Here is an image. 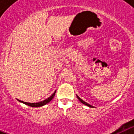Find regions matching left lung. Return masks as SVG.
<instances>
[{"label":"left lung","mask_w":134,"mask_h":134,"mask_svg":"<svg viewBox=\"0 0 134 134\" xmlns=\"http://www.w3.org/2000/svg\"><path fill=\"white\" fill-rule=\"evenodd\" d=\"M76 97H77L78 99H79V100H80V102L82 103H83L84 105H86V106H88V107H93V106H92V105H90V104L87 103H86V102H85V101H84V100H82V99H80V98L79 97V96H78V95H76Z\"/></svg>","instance_id":"left-lung-1"}]
</instances>
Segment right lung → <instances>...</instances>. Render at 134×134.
I'll return each mask as SVG.
<instances>
[{"label": "right lung", "mask_w": 134, "mask_h": 134, "mask_svg": "<svg viewBox=\"0 0 134 134\" xmlns=\"http://www.w3.org/2000/svg\"><path fill=\"white\" fill-rule=\"evenodd\" d=\"M55 92H56V91H55V92H54V93H53V94H52L50 97H48V99H45V100H42V101H40V102H38V103L24 102V101H23V100H19V99H17V100H18V101H19V102L22 103H24V104H25V105H28V106H29V107H42V106L46 105V104H48V103H49L51 100H52V99L54 97V96H55Z\"/></svg>", "instance_id": "add662e5"}]
</instances>
